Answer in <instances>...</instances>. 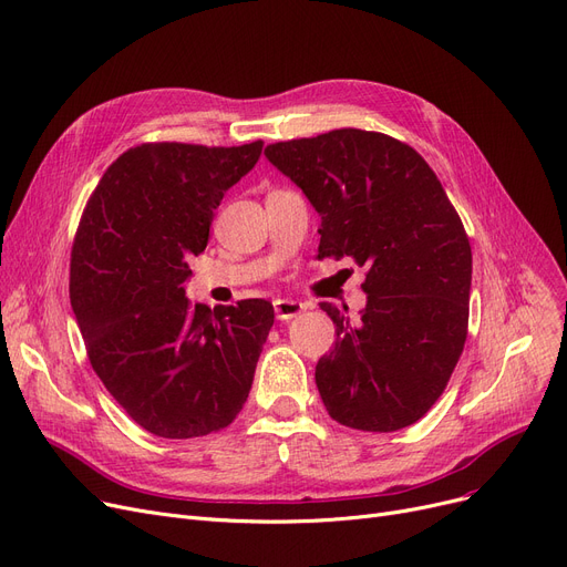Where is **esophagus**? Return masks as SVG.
Wrapping results in <instances>:
<instances>
[{"instance_id":"obj_1","label":"esophagus","mask_w":567,"mask_h":567,"mask_svg":"<svg viewBox=\"0 0 567 567\" xmlns=\"http://www.w3.org/2000/svg\"><path fill=\"white\" fill-rule=\"evenodd\" d=\"M274 308H276V317L280 319V322H289V319L299 317L306 310V303L293 301V299H278L274 303Z\"/></svg>"}]
</instances>
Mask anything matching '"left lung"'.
<instances>
[{
	"label": "left lung",
	"instance_id": "obj_1",
	"mask_svg": "<svg viewBox=\"0 0 567 567\" xmlns=\"http://www.w3.org/2000/svg\"><path fill=\"white\" fill-rule=\"evenodd\" d=\"M322 217L319 255L365 266V308L319 303L336 348L315 382L342 426L391 433L445 391L467 336L473 252L461 217L414 147L378 132L333 130L266 147Z\"/></svg>",
	"mask_w": 567,
	"mask_h": 567
}]
</instances>
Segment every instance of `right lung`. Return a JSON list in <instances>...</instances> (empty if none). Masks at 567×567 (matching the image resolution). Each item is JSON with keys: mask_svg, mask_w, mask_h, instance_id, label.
I'll return each mask as SVG.
<instances>
[{"mask_svg": "<svg viewBox=\"0 0 567 567\" xmlns=\"http://www.w3.org/2000/svg\"><path fill=\"white\" fill-rule=\"evenodd\" d=\"M261 147H130L106 168L81 217L71 308L94 373L153 435L215 433L248 401L274 306H192L185 282L225 192L257 164Z\"/></svg>", "mask_w": 567, "mask_h": 567, "instance_id": "obj_1", "label": "right lung"}]
</instances>
